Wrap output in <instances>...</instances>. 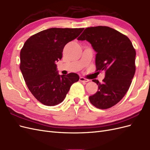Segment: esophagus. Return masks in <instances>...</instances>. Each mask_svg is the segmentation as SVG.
<instances>
[{
	"mask_svg": "<svg viewBox=\"0 0 150 150\" xmlns=\"http://www.w3.org/2000/svg\"><path fill=\"white\" fill-rule=\"evenodd\" d=\"M79 81H81V82H83V83H87V82H88V81H89V79H86V78H83V77H80Z\"/></svg>",
	"mask_w": 150,
	"mask_h": 150,
	"instance_id": "34e87169",
	"label": "esophagus"
}]
</instances>
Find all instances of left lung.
Here are the masks:
<instances>
[{
	"label": "left lung",
	"mask_w": 150,
	"mask_h": 150,
	"mask_svg": "<svg viewBox=\"0 0 150 150\" xmlns=\"http://www.w3.org/2000/svg\"><path fill=\"white\" fill-rule=\"evenodd\" d=\"M78 40L88 41L96 52V71H105L98 91L89 97L93 106L110 108L120 102L129 89L136 70V51L127 36L106 26L85 29Z\"/></svg>",
	"instance_id": "left-lung-1"
}]
</instances>
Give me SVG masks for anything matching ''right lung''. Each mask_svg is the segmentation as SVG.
<instances>
[{"label":"right lung","mask_w":150,"mask_h":150,"mask_svg":"<svg viewBox=\"0 0 150 150\" xmlns=\"http://www.w3.org/2000/svg\"><path fill=\"white\" fill-rule=\"evenodd\" d=\"M84 28H50L32 35L20 53V69L31 93L46 106L64 101L71 85L79 81L76 73L59 75L56 62L61 60L66 45Z\"/></svg>","instance_id":"add662e5"}]
</instances>
